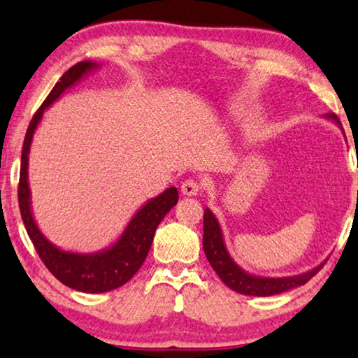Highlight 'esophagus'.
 Masks as SVG:
<instances>
[{
    "mask_svg": "<svg viewBox=\"0 0 358 358\" xmlns=\"http://www.w3.org/2000/svg\"><path fill=\"white\" fill-rule=\"evenodd\" d=\"M181 193L183 196H197L201 193V185L194 180H185L181 183Z\"/></svg>",
    "mask_w": 358,
    "mask_h": 358,
    "instance_id": "obj_1",
    "label": "esophagus"
}]
</instances>
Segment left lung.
I'll list each match as a JSON object with an SVG mask.
<instances>
[{"label":"left lung","instance_id":"obj_1","mask_svg":"<svg viewBox=\"0 0 358 358\" xmlns=\"http://www.w3.org/2000/svg\"><path fill=\"white\" fill-rule=\"evenodd\" d=\"M327 119L333 120L336 125H341V122L334 114H327ZM202 248H204L206 257L212 265V268L215 270L225 285L230 289L239 292L244 296H275L281 294V292L294 289L299 287L315 276L320 270L323 268V265L327 264V260L317 266H313L312 270L306 271V273L294 275V276H281V278H270V276H257L249 273V271L243 270L234 260L231 259L230 252L225 246V239H223L222 227L218 223L217 217L213 215L210 209L204 210V236H202Z\"/></svg>","mask_w":358,"mask_h":358}]
</instances>
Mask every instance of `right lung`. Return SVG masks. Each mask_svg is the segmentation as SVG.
<instances>
[{"label": "right lung", "instance_id": "right-lung-1", "mask_svg": "<svg viewBox=\"0 0 358 358\" xmlns=\"http://www.w3.org/2000/svg\"><path fill=\"white\" fill-rule=\"evenodd\" d=\"M99 64L92 61H82L69 69L59 82L55 85L51 93L48 94L45 103L36 110L27 128L22 162H20V180H19V207L22 215L25 230L34 243L43 264L62 285L82 292H108L125 285L133 278V275L140 270V266L148 257L151 249L154 233L162 218L178 202V191L175 186L167 188L156 197L149 199L141 206L131 220L128 222L124 233L112 243L109 248L101 249L98 252H72L61 249L52 244L36 225L34 212H31V194L29 186V154L35 130L38 128L45 110L66 92L67 88L78 83L85 76L98 69Z\"/></svg>", "mask_w": 358, "mask_h": 358}]
</instances>
